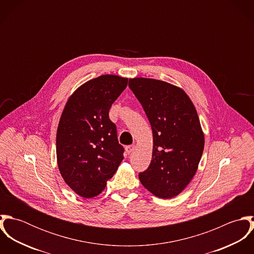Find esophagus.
<instances>
[{"instance_id":"1","label":"esophagus","mask_w":254,"mask_h":254,"mask_svg":"<svg viewBox=\"0 0 254 254\" xmlns=\"http://www.w3.org/2000/svg\"><path fill=\"white\" fill-rule=\"evenodd\" d=\"M134 149H135V146H134V145H127V146L125 147V150H126V153H127V154L132 153Z\"/></svg>"}]
</instances>
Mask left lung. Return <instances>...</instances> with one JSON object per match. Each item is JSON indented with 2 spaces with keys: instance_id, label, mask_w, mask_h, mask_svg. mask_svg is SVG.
Here are the masks:
<instances>
[{
  "instance_id": "obj_1",
  "label": "left lung",
  "mask_w": 254,
  "mask_h": 254,
  "mask_svg": "<svg viewBox=\"0 0 254 254\" xmlns=\"http://www.w3.org/2000/svg\"><path fill=\"white\" fill-rule=\"evenodd\" d=\"M129 87L142 104L152 129V157L139 174L147 190L171 198L190 184L196 173L204 148V135L190 97L175 85L137 77Z\"/></svg>"
}]
</instances>
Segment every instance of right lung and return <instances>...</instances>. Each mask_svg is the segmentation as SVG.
Instances as JSON below:
<instances>
[{"label": "right lung", "instance_id": "right-lung-1", "mask_svg": "<svg viewBox=\"0 0 254 254\" xmlns=\"http://www.w3.org/2000/svg\"><path fill=\"white\" fill-rule=\"evenodd\" d=\"M128 78L106 74L78 87L68 98L57 131V160L66 185L78 195L100 194L123 160L109 109Z\"/></svg>", "mask_w": 254, "mask_h": 254}]
</instances>
